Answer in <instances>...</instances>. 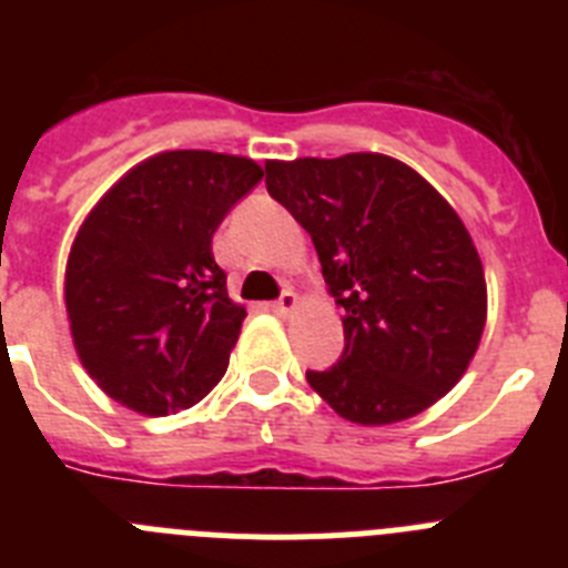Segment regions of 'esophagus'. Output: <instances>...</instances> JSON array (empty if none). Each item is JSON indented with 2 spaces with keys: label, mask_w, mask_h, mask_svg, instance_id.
<instances>
[{
  "label": "esophagus",
  "mask_w": 568,
  "mask_h": 568,
  "mask_svg": "<svg viewBox=\"0 0 568 568\" xmlns=\"http://www.w3.org/2000/svg\"><path fill=\"white\" fill-rule=\"evenodd\" d=\"M295 307H298V295H295L293 290H284V293L278 295V301L273 304V310L278 315H290Z\"/></svg>",
  "instance_id": "34e87169"
}]
</instances>
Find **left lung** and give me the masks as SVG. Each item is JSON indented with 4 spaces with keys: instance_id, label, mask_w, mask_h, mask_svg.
<instances>
[{
    "instance_id": "8db88e82",
    "label": "left lung",
    "mask_w": 568,
    "mask_h": 568,
    "mask_svg": "<svg viewBox=\"0 0 568 568\" xmlns=\"http://www.w3.org/2000/svg\"><path fill=\"white\" fill-rule=\"evenodd\" d=\"M267 193L307 230L344 353L307 381L364 426L424 413L466 373L486 324L478 250L444 195L381 153L267 162Z\"/></svg>"
}]
</instances>
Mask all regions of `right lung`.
<instances>
[{
    "mask_svg": "<svg viewBox=\"0 0 568 568\" xmlns=\"http://www.w3.org/2000/svg\"><path fill=\"white\" fill-rule=\"evenodd\" d=\"M264 170L210 150L159 153L115 182L70 247L64 304L90 378L142 415L199 404L227 373L244 307L213 233Z\"/></svg>",
    "mask_w": 568,
    "mask_h": 568,
    "instance_id": "1",
    "label": "right lung"
}]
</instances>
